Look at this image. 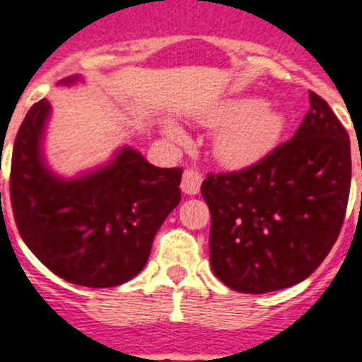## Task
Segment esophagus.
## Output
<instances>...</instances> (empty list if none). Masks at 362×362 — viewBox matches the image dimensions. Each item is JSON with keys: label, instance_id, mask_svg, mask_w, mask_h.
<instances>
[{"label": "esophagus", "instance_id": "obj_1", "mask_svg": "<svg viewBox=\"0 0 362 362\" xmlns=\"http://www.w3.org/2000/svg\"><path fill=\"white\" fill-rule=\"evenodd\" d=\"M200 184H202V175H200L199 171L187 169V171L182 175L180 187L186 195H197L200 191Z\"/></svg>", "mask_w": 362, "mask_h": 362}]
</instances>
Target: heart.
<instances>
[{
    "label": "heart",
    "instance_id": "obj_1",
    "mask_svg": "<svg viewBox=\"0 0 362 362\" xmlns=\"http://www.w3.org/2000/svg\"><path fill=\"white\" fill-rule=\"evenodd\" d=\"M208 127H223L215 138L214 151L221 163L233 169L248 167L259 162L261 158L279 144L285 130V117L281 112L257 99H230L202 117ZM167 134L182 139L180 129L175 124L167 127Z\"/></svg>",
    "mask_w": 362,
    "mask_h": 362
}]
</instances>
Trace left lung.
<instances>
[{
    "mask_svg": "<svg viewBox=\"0 0 362 362\" xmlns=\"http://www.w3.org/2000/svg\"><path fill=\"white\" fill-rule=\"evenodd\" d=\"M293 139L254 165L209 173V261L224 285L263 294L300 284L335 245L350 197V138L320 95ZM362 169V163H361Z\"/></svg>",
    "mask_w": 362,
    "mask_h": 362,
    "instance_id": "left-lung-1",
    "label": "left lung"
}]
</instances>
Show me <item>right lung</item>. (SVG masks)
<instances>
[{
  "mask_svg": "<svg viewBox=\"0 0 362 362\" xmlns=\"http://www.w3.org/2000/svg\"><path fill=\"white\" fill-rule=\"evenodd\" d=\"M49 112L47 99L33 105L14 141L11 204L18 232L69 284L95 289L124 284L141 272L154 235L180 202L182 169L154 167L136 148L123 147L108 165L64 180L42 158Z\"/></svg>",
  "mask_w": 362,
  "mask_h": 362,
  "instance_id": "obj_1",
  "label": "right lung"
}]
</instances>
